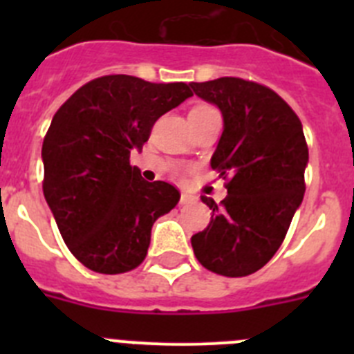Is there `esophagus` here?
Wrapping results in <instances>:
<instances>
[{"label":"esophagus","instance_id":"esophagus-1","mask_svg":"<svg viewBox=\"0 0 354 354\" xmlns=\"http://www.w3.org/2000/svg\"><path fill=\"white\" fill-rule=\"evenodd\" d=\"M192 202H195V196L187 195V193H183V195H180V205L192 204Z\"/></svg>","mask_w":354,"mask_h":354}]
</instances>
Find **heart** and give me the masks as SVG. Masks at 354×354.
<instances>
[{
    "label": "heart",
    "instance_id": "obj_1",
    "mask_svg": "<svg viewBox=\"0 0 354 354\" xmlns=\"http://www.w3.org/2000/svg\"><path fill=\"white\" fill-rule=\"evenodd\" d=\"M205 111H214V108H211V106H196L189 113H205Z\"/></svg>",
    "mask_w": 354,
    "mask_h": 354
}]
</instances>
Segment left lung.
<instances>
[{"label":"left lung","instance_id":"1","mask_svg":"<svg viewBox=\"0 0 354 354\" xmlns=\"http://www.w3.org/2000/svg\"><path fill=\"white\" fill-rule=\"evenodd\" d=\"M189 86L220 108L223 133L211 167L228 179L221 205L202 196L212 216L192 237L193 252L212 273L246 277L271 261L301 205L308 162L301 122L264 84L218 77Z\"/></svg>","mask_w":354,"mask_h":354}]
</instances>
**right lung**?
<instances>
[{
    "mask_svg": "<svg viewBox=\"0 0 354 354\" xmlns=\"http://www.w3.org/2000/svg\"><path fill=\"white\" fill-rule=\"evenodd\" d=\"M186 83L113 74L83 84L53 117L42 143L44 196L72 255L95 273L138 268L159 216L177 205L171 184L131 167L161 115L192 97Z\"/></svg>",
    "mask_w": 354,
    "mask_h": 354,
    "instance_id": "obj_1",
    "label": "right lung"
}]
</instances>
